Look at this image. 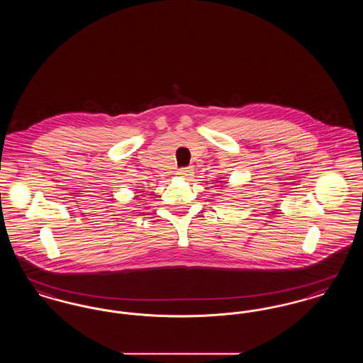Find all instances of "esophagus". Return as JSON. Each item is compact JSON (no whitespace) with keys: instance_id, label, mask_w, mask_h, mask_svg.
I'll use <instances>...</instances> for the list:
<instances>
[{"instance_id":"obj_1","label":"esophagus","mask_w":363,"mask_h":363,"mask_svg":"<svg viewBox=\"0 0 363 363\" xmlns=\"http://www.w3.org/2000/svg\"><path fill=\"white\" fill-rule=\"evenodd\" d=\"M191 173H193V169L191 167H181L178 172H177V174L179 175V177H189V175H191Z\"/></svg>"}]
</instances>
